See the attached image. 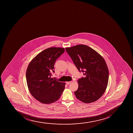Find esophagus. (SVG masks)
Wrapping results in <instances>:
<instances>
[{
  "label": "esophagus",
  "mask_w": 133,
  "mask_h": 133,
  "mask_svg": "<svg viewBox=\"0 0 133 133\" xmlns=\"http://www.w3.org/2000/svg\"><path fill=\"white\" fill-rule=\"evenodd\" d=\"M66 83L67 84H68V85H69V84H71V82H66Z\"/></svg>",
  "instance_id": "obj_1"
}]
</instances>
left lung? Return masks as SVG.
Returning a JSON list of instances; mask_svg holds the SVG:
<instances>
[{
    "label": "left lung",
    "instance_id": "obj_1",
    "mask_svg": "<svg viewBox=\"0 0 133 133\" xmlns=\"http://www.w3.org/2000/svg\"><path fill=\"white\" fill-rule=\"evenodd\" d=\"M66 51L80 72L85 75L78 81V88L75 94L85 103L100 98L108 86L109 71L104 58L89 46L78 45L66 48Z\"/></svg>",
    "mask_w": 133,
    "mask_h": 133
}]
</instances>
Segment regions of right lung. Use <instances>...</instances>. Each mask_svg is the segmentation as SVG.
Instances as JSON below:
<instances>
[{
    "label": "right lung",
    "instance_id": "right-lung-1",
    "mask_svg": "<svg viewBox=\"0 0 133 133\" xmlns=\"http://www.w3.org/2000/svg\"><path fill=\"white\" fill-rule=\"evenodd\" d=\"M63 48L51 47L38 54L29 63L26 72L27 84L32 96L43 104L60 98L65 83L51 78L56 60L64 52Z\"/></svg>",
    "mask_w": 133,
    "mask_h": 133
}]
</instances>
